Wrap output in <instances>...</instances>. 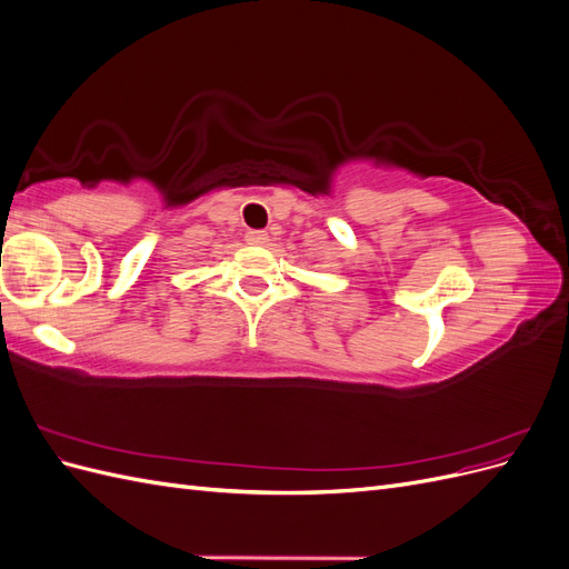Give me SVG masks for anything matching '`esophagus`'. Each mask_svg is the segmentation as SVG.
I'll use <instances>...</instances> for the list:
<instances>
[{
  "label": "esophagus",
  "mask_w": 569,
  "mask_h": 569,
  "mask_svg": "<svg viewBox=\"0 0 569 569\" xmlns=\"http://www.w3.org/2000/svg\"><path fill=\"white\" fill-rule=\"evenodd\" d=\"M247 244L251 247H266L268 244V234L261 230H251L247 232Z\"/></svg>",
  "instance_id": "34e87169"
}]
</instances>
